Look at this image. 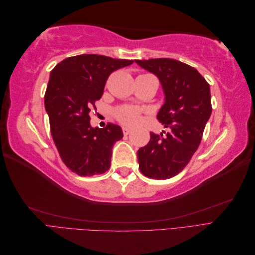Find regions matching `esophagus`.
<instances>
[{
	"mask_svg": "<svg viewBox=\"0 0 255 255\" xmlns=\"http://www.w3.org/2000/svg\"><path fill=\"white\" fill-rule=\"evenodd\" d=\"M122 130H123V134L128 135V134H129L130 132H132V128H128V127H123V128H122Z\"/></svg>",
	"mask_w": 255,
	"mask_h": 255,
	"instance_id": "1",
	"label": "esophagus"
}]
</instances>
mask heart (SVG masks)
Returning a JSON list of instances; mask_svg holds the SVG:
<instances>
[{"label": "heart", "instance_id": "b5f03b06", "mask_svg": "<svg viewBox=\"0 0 255 255\" xmlns=\"http://www.w3.org/2000/svg\"><path fill=\"white\" fill-rule=\"evenodd\" d=\"M115 116L123 125L135 126L140 119V110L135 106H121L115 111Z\"/></svg>", "mask_w": 255, "mask_h": 255}]
</instances>
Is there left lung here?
<instances>
[{
    "label": "left lung",
    "mask_w": 255,
    "mask_h": 255,
    "mask_svg": "<svg viewBox=\"0 0 255 255\" xmlns=\"http://www.w3.org/2000/svg\"><path fill=\"white\" fill-rule=\"evenodd\" d=\"M135 63L158 78L165 102L157 119L169 128L160 135L150 133L149 143L137 152L139 169L150 179H170L186 167L201 142L212 114L210 85L197 69L176 59Z\"/></svg>",
    "instance_id": "1"
}]
</instances>
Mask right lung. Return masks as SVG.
Instances as JSON below:
<instances>
[{
  "label": "right lung",
  "instance_id": "add662e5",
  "mask_svg": "<svg viewBox=\"0 0 255 255\" xmlns=\"http://www.w3.org/2000/svg\"><path fill=\"white\" fill-rule=\"evenodd\" d=\"M133 63L82 54L64 59L51 71L44 107L54 143L72 172L90 176L110 169L113 145L123 137L122 129L113 123L92 128L89 114L101 99L111 73Z\"/></svg>",
  "mask_w": 255,
  "mask_h": 255
}]
</instances>
